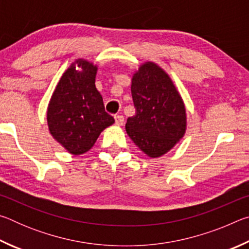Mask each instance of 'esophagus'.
Listing matches in <instances>:
<instances>
[{
  "mask_svg": "<svg viewBox=\"0 0 249 249\" xmlns=\"http://www.w3.org/2000/svg\"><path fill=\"white\" fill-rule=\"evenodd\" d=\"M114 119H115V123H116V125L121 126V125H123V124H124V116H123V115L116 114V115L114 116Z\"/></svg>",
  "mask_w": 249,
  "mask_h": 249,
  "instance_id": "esophagus-1",
  "label": "esophagus"
}]
</instances>
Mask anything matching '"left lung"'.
I'll return each mask as SVG.
<instances>
[{"label":"left lung","instance_id":"1","mask_svg":"<svg viewBox=\"0 0 249 249\" xmlns=\"http://www.w3.org/2000/svg\"><path fill=\"white\" fill-rule=\"evenodd\" d=\"M130 91L136 113L127 119L126 133L148 157H161L184 136L183 100L169 74L151 61L133 74Z\"/></svg>","mask_w":249,"mask_h":249}]
</instances>
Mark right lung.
<instances>
[{"instance_id": "obj_1", "label": "right lung", "mask_w": 249, "mask_h": 249, "mask_svg": "<svg viewBox=\"0 0 249 249\" xmlns=\"http://www.w3.org/2000/svg\"><path fill=\"white\" fill-rule=\"evenodd\" d=\"M96 71L92 62L77 59L61 75L48 104L50 134L75 156L89 151L100 134L114 123L95 88Z\"/></svg>"}]
</instances>
